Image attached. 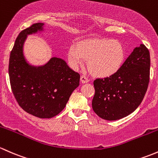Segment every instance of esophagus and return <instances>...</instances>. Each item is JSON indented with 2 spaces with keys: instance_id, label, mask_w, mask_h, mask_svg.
Returning a JSON list of instances; mask_svg holds the SVG:
<instances>
[{
  "instance_id": "1",
  "label": "esophagus",
  "mask_w": 158,
  "mask_h": 158,
  "mask_svg": "<svg viewBox=\"0 0 158 158\" xmlns=\"http://www.w3.org/2000/svg\"><path fill=\"white\" fill-rule=\"evenodd\" d=\"M81 83H83V84H85V83L89 82V79L87 78V77H86V76L82 75L81 77Z\"/></svg>"
}]
</instances>
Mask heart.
I'll use <instances>...</instances> for the list:
<instances>
[{
    "label": "heart",
    "instance_id": "heart-1",
    "mask_svg": "<svg viewBox=\"0 0 158 158\" xmlns=\"http://www.w3.org/2000/svg\"><path fill=\"white\" fill-rule=\"evenodd\" d=\"M126 53L124 45L116 40L88 39L69 47L68 58L73 68H77L87 60L92 75L107 77L118 72L124 64Z\"/></svg>",
    "mask_w": 158,
    "mask_h": 158
}]
</instances>
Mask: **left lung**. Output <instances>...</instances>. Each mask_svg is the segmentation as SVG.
I'll return each instance as SVG.
<instances>
[{"label": "left lung", "mask_w": 158, "mask_h": 158, "mask_svg": "<svg viewBox=\"0 0 158 158\" xmlns=\"http://www.w3.org/2000/svg\"><path fill=\"white\" fill-rule=\"evenodd\" d=\"M150 53L143 44L134 48L118 72L94 81V111L113 121L135 111L144 99L150 79Z\"/></svg>", "instance_id": "obj_1"}]
</instances>
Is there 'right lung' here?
Listing matches in <instances>:
<instances>
[{"instance_id":"right-lung-1","label":"right lung","mask_w":158,"mask_h":158,"mask_svg":"<svg viewBox=\"0 0 158 158\" xmlns=\"http://www.w3.org/2000/svg\"><path fill=\"white\" fill-rule=\"evenodd\" d=\"M43 23H36L19 32L10 55L9 77L19 106L34 116L49 118L65 107L79 86L80 74L58 57H52L41 66L27 62L23 55L27 35L43 31Z\"/></svg>"}]
</instances>
